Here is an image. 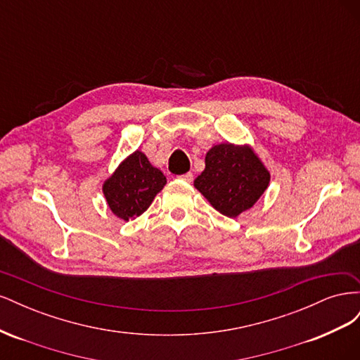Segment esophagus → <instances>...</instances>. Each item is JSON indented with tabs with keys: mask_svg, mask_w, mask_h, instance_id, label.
<instances>
[{
	"mask_svg": "<svg viewBox=\"0 0 360 360\" xmlns=\"http://www.w3.org/2000/svg\"><path fill=\"white\" fill-rule=\"evenodd\" d=\"M177 179L186 181V183H191L193 180V176H192V172H186V174H183V176H179Z\"/></svg>",
	"mask_w": 360,
	"mask_h": 360,
	"instance_id": "1",
	"label": "esophagus"
}]
</instances>
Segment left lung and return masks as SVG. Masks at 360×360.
Returning <instances> with one entry per match:
<instances>
[{
  "label": "left lung",
  "mask_w": 360,
  "mask_h": 360,
  "mask_svg": "<svg viewBox=\"0 0 360 360\" xmlns=\"http://www.w3.org/2000/svg\"><path fill=\"white\" fill-rule=\"evenodd\" d=\"M269 181V171L249 147L219 144L207 151L195 188L217 212L236 217L257 202Z\"/></svg>",
  "instance_id": "1"
}]
</instances>
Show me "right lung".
Here are the masks:
<instances>
[{
    "mask_svg": "<svg viewBox=\"0 0 360 360\" xmlns=\"http://www.w3.org/2000/svg\"><path fill=\"white\" fill-rule=\"evenodd\" d=\"M165 184L162 171L151 167L144 153L135 151L105 181L103 193L112 213L129 221L143 214Z\"/></svg>",
    "mask_w": 360,
    "mask_h": 360,
    "instance_id": "right-lung-1",
    "label": "right lung"
}]
</instances>
